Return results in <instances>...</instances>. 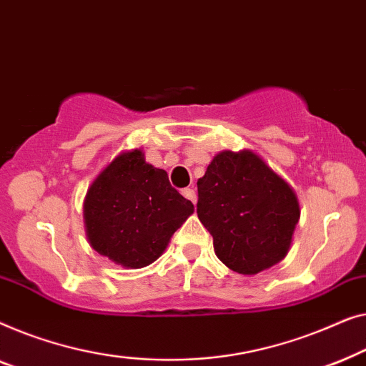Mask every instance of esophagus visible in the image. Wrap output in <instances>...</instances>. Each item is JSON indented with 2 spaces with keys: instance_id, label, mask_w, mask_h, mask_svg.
I'll return each instance as SVG.
<instances>
[{
  "instance_id": "obj_1",
  "label": "esophagus",
  "mask_w": 366,
  "mask_h": 366,
  "mask_svg": "<svg viewBox=\"0 0 366 366\" xmlns=\"http://www.w3.org/2000/svg\"><path fill=\"white\" fill-rule=\"evenodd\" d=\"M182 195L185 199H189L190 202H197V194H195V190L194 189H182Z\"/></svg>"
}]
</instances>
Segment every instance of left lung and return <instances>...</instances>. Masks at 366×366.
<instances>
[{
    "mask_svg": "<svg viewBox=\"0 0 366 366\" xmlns=\"http://www.w3.org/2000/svg\"><path fill=\"white\" fill-rule=\"evenodd\" d=\"M197 192L199 220L230 270L255 275L287 255L300 217L297 195L257 154H217Z\"/></svg>",
    "mask_w": 366,
    "mask_h": 366,
    "instance_id": "obj_1",
    "label": "left lung"
}]
</instances>
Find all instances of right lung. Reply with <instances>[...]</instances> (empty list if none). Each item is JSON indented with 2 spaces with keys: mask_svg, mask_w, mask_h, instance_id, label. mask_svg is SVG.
<instances>
[{
  "mask_svg": "<svg viewBox=\"0 0 366 366\" xmlns=\"http://www.w3.org/2000/svg\"><path fill=\"white\" fill-rule=\"evenodd\" d=\"M194 212L167 172L141 151L117 156L87 190L84 220L92 249L127 269L152 264Z\"/></svg>",
  "mask_w": 366,
  "mask_h": 366,
  "instance_id": "right-lung-1",
  "label": "right lung"
}]
</instances>
